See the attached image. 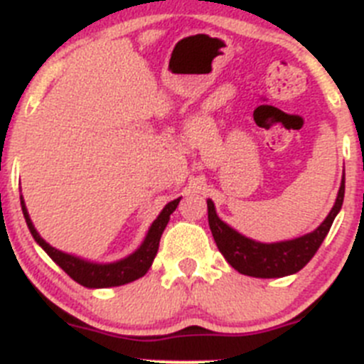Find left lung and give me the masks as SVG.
<instances>
[{
  "instance_id": "1",
  "label": "left lung",
  "mask_w": 364,
  "mask_h": 364,
  "mask_svg": "<svg viewBox=\"0 0 364 364\" xmlns=\"http://www.w3.org/2000/svg\"><path fill=\"white\" fill-rule=\"evenodd\" d=\"M343 198H345V176H343L341 186H339L338 199H336L327 219L312 233L298 237L294 240H285V242L262 244L240 235L217 217L215 206L210 199L208 224L217 247L233 269L255 278H280L298 273L301 267L307 266L316 251L320 250L336 215L341 210Z\"/></svg>"
}]
</instances>
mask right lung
<instances>
[{
	"mask_svg": "<svg viewBox=\"0 0 364 364\" xmlns=\"http://www.w3.org/2000/svg\"><path fill=\"white\" fill-rule=\"evenodd\" d=\"M179 199H174V201H171L165 208H163V212L159 213L158 219H156L154 223H152L151 228H149V233L147 237H145L144 244H141L134 253L129 255L127 259L113 264L86 262V260L77 259L73 255L63 253V251L52 247L39 235V233L36 232V228H33L32 220H30L28 217V212H26L25 203H23V198L21 208L23 215H25L26 219V224H28L30 233H32L33 239L37 240V244L50 255V259H52L68 277L73 278L75 282H79L84 287L98 289V287H117V285L129 284V282L138 280V278L144 277V274L147 273L149 267L152 266V260H154L156 253H158L159 239H161L163 235V230H165L166 224H168L171 213L178 208Z\"/></svg>",
	"mask_w": 364,
	"mask_h": 364,
	"instance_id": "obj_1",
	"label": "right lung"
}]
</instances>
